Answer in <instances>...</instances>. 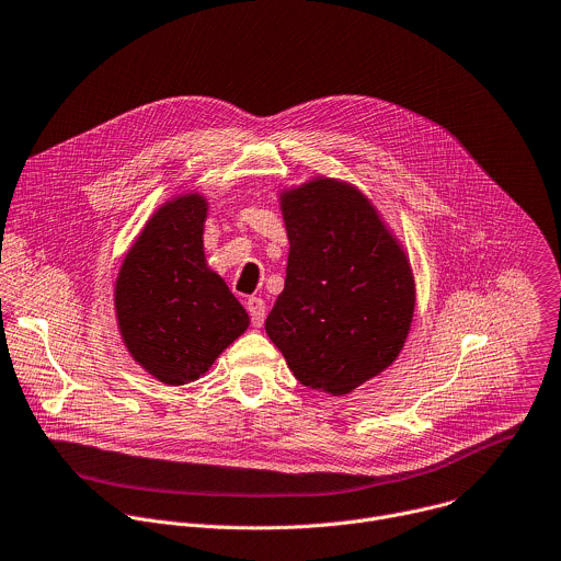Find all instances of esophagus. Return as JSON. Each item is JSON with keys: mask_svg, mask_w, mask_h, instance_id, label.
Here are the masks:
<instances>
[{"mask_svg": "<svg viewBox=\"0 0 561 561\" xmlns=\"http://www.w3.org/2000/svg\"><path fill=\"white\" fill-rule=\"evenodd\" d=\"M247 310H249V314H251V323H253L255 328H262V325H264V319H266V304H264V299H262V297H251V299L247 301Z\"/></svg>", "mask_w": 561, "mask_h": 561, "instance_id": "34e87169", "label": "esophagus"}]
</instances>
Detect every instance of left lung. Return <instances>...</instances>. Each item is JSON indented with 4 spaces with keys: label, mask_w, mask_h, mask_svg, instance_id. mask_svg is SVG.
<instances>
[{
    "label": "left lung",
    "mask_w": 561,
    "mask_h": 561,
    "mask_svg": "<svg viewBox=\"0 0 561 561\" xmlns=\"http://www.w3.org/2000/svg\"><path fill=\"white\" fill-rule=\"evenodd\" d=\"M290 251L266 334L295 379L343 397L379 377L412 328L408 253L354 184L317 175L279 194Z\"/></svg>",
    "instance_id": "left-lung-1"
}]
</instances>
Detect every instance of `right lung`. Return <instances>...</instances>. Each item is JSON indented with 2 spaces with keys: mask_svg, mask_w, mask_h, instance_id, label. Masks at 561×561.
Returning a JSON list of instances; mask_svg holds the SVG:
<instances>
[{
  "mask_svg": "<svg viewBox=\"0 0 561 561\" xmlns=\"http://www.w3.org/2000/svg\"><path fill=\"white\" fill-rule=\"evenodd\" d=\"M203 194L160 205L123 257L114 284L121 339L131 358L164 386L205 377L251 319L205 257Z\"/></svg>",
  "mask_w": 561,
  "mask_h": 561,
  "instance_id": "1",
  "label": "right lung"
}]
</instances>
